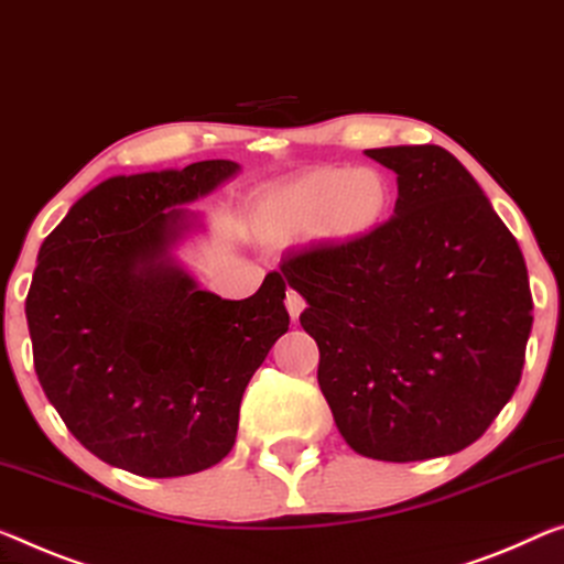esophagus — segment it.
Returning a JSON list of instances; mask_svg holds the SVG:
<instances>
[{
  "label": "esophagus",
  "mask_w": 564,
  "mask_h": 564,
  "mask_svg": "<svg viewBox=\"0 0 564 564\" xmlns=\"http://www.w3.org/2000/svg\"><path fill=\"white\" fill-rule=\"evenodd\" d=\"M284 305H288V312H290L292 323H297L300 315H302V310H305L307 302H305V297H302L300 292L290 290V292H288V297H284Z\"/></svg>",
  "instance_id": "34e87169"
}]
</instances>
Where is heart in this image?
<instances>
[{"instance_id":"b5f03b06","label":"heart","mask_w":564,"mask_h":564,"mask_svg":"<svg viewBox=\"0 0 564 564\" xmlns=\"http://www.w3.org/2000/svg\"><path fill=\"white\" fill-rule=\"evenodd\" d=\"M393 204V184L383 171L327 163L264 194L257 234L267 245H290L312 231L335 241H360L383 227Z\"/></svg>"}]
</instances>
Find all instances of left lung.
<instances>
[{"instance_id":"8db88e82","label":"left lung","mask_w":564,"mask_h":564,"mask_svg":"<svg viewBox=\"0 0 564 564\" xmlns=\"http://www.w3.org/2000/svg\"><path fill=\"white\" fill-rule=\"evenodd\" d=\"M366 153L395 171V214L368 239L288 254L282 274L307 300L319 391L355 452L398 464L456 454L522 378L524 257L446 149Z\"/></svg>"}]
</instances>
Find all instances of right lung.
<instances>
[{"label": "right lung", "mask_w": 564, "mask_h": 564, "mask_svg": "<svg viewBox=\"0 0 564 564\" xmlns=\"http://www.w3.org/2000/svg\"><path fill=\"white\" fill-rule=\"evenodd\" d=\"M237 169L108 178L40 247L24 302L34 372L67 431L118 469L166 479L219 464L247 383L290 327L280 272L252 297L221 300L169 257L176 206Z\"/></svg>", "instance_id": "add662e5"}]
</instances>
